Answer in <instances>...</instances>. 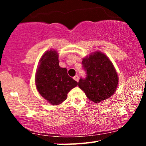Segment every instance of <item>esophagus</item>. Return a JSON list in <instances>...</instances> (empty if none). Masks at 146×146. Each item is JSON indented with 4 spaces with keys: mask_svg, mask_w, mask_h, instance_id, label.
<instances>
[{
    "mask_svg": "<svg viewBox=\"0 0 146 146\" xmlns=\"http://www.w3.org/2000/svg\"><path fill=\"white\" fill-rule=\"evenodd\" d=\"M73 79H74L75 81L78 82V80H79V77H78V75H75V76L73 77Z\"/></svg>",
    "mask_w": 146,
    "mask_h": 146,
    "instance_id": "obj_1",
    "label": "esophagus"
}]
</instances>
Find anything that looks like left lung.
<instances>
[{
	"label": "left lung",
	"mask_w": 146,
	"mask_h": 146,
	"mask_svg": "<svg viewBox=\"0 0 146 146\" xmlns=\"http://www.w3.org/2000/svg\"><path fill=\"white\" fill-rule=\"evenodd\" d=\"M82 65L86 77L80 79L78 86L90 101L100 103L115 93L118 85V75L105 54L95 51L84 58Z\"/></svg>",
	"instance_id": "obj_1"
}]
</instances>
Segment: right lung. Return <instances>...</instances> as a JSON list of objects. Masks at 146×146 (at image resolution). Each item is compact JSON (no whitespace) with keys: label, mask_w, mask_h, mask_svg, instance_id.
I'll return each mask as SVG.
<instances>
[{"label":"right lung","mask_w":146,"mask_h":146,"mask_svg":"<svg viewBox=\"0 0 146 146\" xmlns=\"http://www.w3.org/2000/svg\"><path fill=\"white\" fill-rule=\"evenodd\" d=\"M37 90L52 105H59L78 82L68 75L67 69L60 67L58 53L51 49L44 53L39 62L36 78Z\"/></svg>","instance_id":"1"}]
</instances>
